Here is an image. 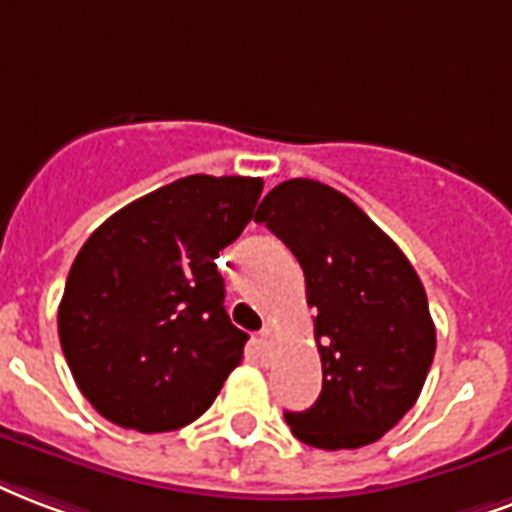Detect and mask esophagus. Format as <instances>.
Wrapping results in <instances>:
<instances>
[{"mask_svg":"<svg viewBox=\"0 0 512 512\" xmlns=\"http://www.w3.org/2000/svg\"><path fill=\"white\" fill-rule=\"evenodd\" d=\"M253 351H256V359L259 361H270L272 351H275V337H272L270 329H264V332L253 340Z\"/></svg>","mask_w":512,"mask_h":512,"instance_id":"34e87169","label":"esophagus"}]
</instances>
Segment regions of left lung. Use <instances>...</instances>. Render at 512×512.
<instances>
[{"instance_id": "left-lung-1", "label": "left lung", "mask_w": 512, "mask_h": 512, "mask_svg": "<svg viewBox=\"0 0 512 512\" xmlns=\"http://www.w3.org/2000/svg\"><path fill=\"white\" fill-rule=\"evenodd\" d=\"M256 221L297 256L318 310L324 388L286 424L324 451L375 443L416 405L432 367L437 337L421 278L361 207L318 180L275 186Z\"/></svg>"}]
</instances>
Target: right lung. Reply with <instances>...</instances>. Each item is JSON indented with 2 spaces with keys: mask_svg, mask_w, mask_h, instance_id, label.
<instances>
[{
  "mask_svg": "<svg viewBox=\"0 0 512 512\" xmlns=\"http://www.w3.org/2000/svg\"><path fill=\"white\" fill-rule=\"evenodd\" d=\"M261 178L188 175L110 215L72 261L59 340L107 421L172 432L213 405L248 334L224 310L218 253L253 218Z\"/></svg>",
  "mask_w": 512,
  "mask_h": 512,
  "instance_id": "right-lung-1",
  "label": "right lung"
}]
</instances>
